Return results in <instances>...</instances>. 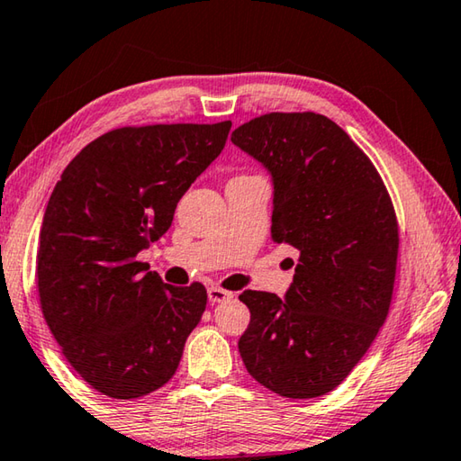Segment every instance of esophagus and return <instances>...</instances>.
<instances>
[{
    "label": "esophagus",
    "mask_w": 461,
    "mask_h": 461,
    "mask_svg": "<svg viewBox=\"0 0 461 461\" xmlns=\"http://www.w3.org/2000/svg\"><path fill=\"white\" fill-rule=\"evenodd\" d=\"M207 296H209V303H223V301H230L233 293L225 291V288H221V286H209Z\"/></svg>",
    "instance_id": "obj_1"
}]
</instances>
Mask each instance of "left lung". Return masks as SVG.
Masks as SVG:
<instances>
[{
    "label": "left lung",
    "instance_id": "obj_1",
    "mask_svg": "<svg viewBox=\"0 0 461 461\" xmlns=\"http://www.w3.org/2000/svg\"><path fill=\"white\" fill-rule=\"evenodd\" d=\"M231 142L268 168L272 240L299 252L293 285L244 291L238 341L249 376L286 399L339 386L368 352L393 301L399 223L368 156L321 113H267Z\"/></svg>",
    "mask_w": 461,
    "mask_h": 461
}]
</instances>
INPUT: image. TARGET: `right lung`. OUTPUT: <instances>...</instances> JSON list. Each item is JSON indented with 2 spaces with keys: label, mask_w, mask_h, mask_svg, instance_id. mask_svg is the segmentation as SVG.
<instances>
[{
  "label": "right lung",
  "mask_w": 461,
  "mask_h": 461,
  "mask_svg": "<svg viewBox=\"0 0 461 461\" xmlns=\"http://www.w3.org/2000/svg\"><path fill=\"white\" fill-rule=\"evenodd\" d=\"M230 128L112 130L85 146L54 186L36 256L42 315L67 362L101 394L140 399L175 376L207 291L162 283L136 256L165 236Z\"/></svg>",
  "instance_id": "1"
}]
</instances>
